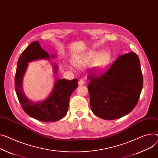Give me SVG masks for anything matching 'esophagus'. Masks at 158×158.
<instances>
[{
  "instance_id": "1",
  "label": "esophagus",
  "mask_w": 158,
  "mask_h": 158,
  "mask_svg": "<svg viewBox=\"0 0 158 158\" xmlns=\"http://www.w3.org/2000/svg\"><path fill=\"white\" fill-rule=\"evenodd\" d=\"M85 85V81L83 80H80L79 81V85Z\"/></svg>"
}]
</instances>
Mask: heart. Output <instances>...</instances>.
Masks as SVG:
<instances>
[{
    "mask_svg": "<svg viewBox=\"0 0 158 158\" xmlns=\"http://www.w3.org/2000/svg\"><path fill=\"white\" fill-rule=\"evenodd\" d=\"M110 61V55L109 52H103L98 55V52L93 51L77 56L73 59V64L77 67H82L94 61V67L100 70L107 67Z\"/></svg>",
    "mask_w": 158,
    "mask_h": 158,
    "instance_id": "b5f03b06",
    "label": "heart"
}]
</instances>
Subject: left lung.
<instances>
[{
  "instance_id": "1",
  "label": "left lung",
  "mask_w": 158,
  "mask_h": 158,
  "mask_svg": "<svg viewBox=\"0 0 158 158\" xmlns=\"http://www.w3.org/2000/svg\"><path fill=\"white\" fill-rule=\"evenodd\" d=\"M88 78L91 110L102 119H119L132 111L139 102L143 76L135 52L119 56L105 72L90 69Z\"/></svg>"
}]
</instances>
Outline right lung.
I'll return each mask as SVG.
<instances>
[{
    "label": "right lung",
    "mask_w": 158,
    "mask_h": 158,
    "mask_svg": "<svg viewBox=\"0 0 158 158\" xmlns=\"http://www.w3.org/2000/svg\"><path fill=\"white\" fill-rule=\"evenodd\" d=\"M38 59H49L48 52L42 48L38 41L31 43L21 54L17 64L15 77V88L18 100L23 110L37 120L43 122H55L67 114L70 96L78 85L77 79L56 81L50 97L45 101L35 103L30 101L22 91V79L27 63ZM55 71L56 72V67Z\"/></svg>",
    "instance_id": "right-lung-1"
}]
</instances>
